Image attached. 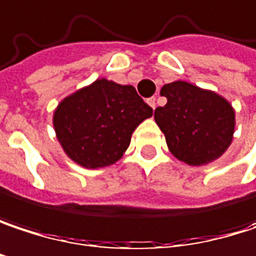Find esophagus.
Listing matches in <instances>:
<instances>
[{"mask_svg":"<svg viewBox=\"0 0 256 256\" xmlns=\"http://www.w3.org/2000/svg\"><path fill=\"white\" fill-rule=\"evenodd\" d=\"M150 106H151L152 110H155L156 108V100H155V96H151V98H148V101H146Z\"/></svg>","mask_w":256,"mask_h":256,"instance_id":"1","label":"esophagus"}]
</instances>
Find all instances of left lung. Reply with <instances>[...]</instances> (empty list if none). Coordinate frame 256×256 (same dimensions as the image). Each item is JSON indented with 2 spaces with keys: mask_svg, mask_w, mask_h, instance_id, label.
I'll use <instances>...</instances> for the list:
<instances>
[{
  "mask_svg": "<svg viewBox=\"0 0 256 256\" xmlns=\"http://www.w3.org/2000/svg\"><path fill=\"white\" fill-rule=\"evenodd\" d=\"M167 98L154 118L170 152L189 166H206L220 158L233 140L234 108L221 95L183 80L161 88Z\"/></svg>",
  "mask_w": 256,
  "mask_h": 256,
  "instance_id": "obj_1",
  "label": "left lung"
}]
</instances>
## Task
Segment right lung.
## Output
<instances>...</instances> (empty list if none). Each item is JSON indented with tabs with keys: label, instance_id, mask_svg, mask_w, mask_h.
I'll list each match as a JSON object with an SVG mask.
<instances>
[{
	"label": "right lung",
	"instance_id": "add662e5",
	"mask_svg": "<svg viewBox=\"0 0 256 256\" xmlns=\"http://www.w3.org/2000/svg\"><path fill=\"white\" fill-rule=\"evenodd\" d=\"M151 116L152 108L132 84L102 78L66 96L54 111L52 124L72 161L101 168L123 156L134 128Z\"/></svg>",
	"mask_w": 256,
	"mask_h": 256
}]
</instances>
